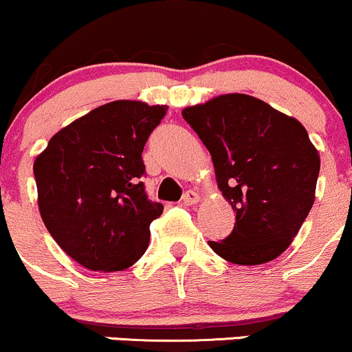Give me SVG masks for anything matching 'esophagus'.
Masks as SVG:
<instances>
[{
	"mask_svg": "<svg viewBox=\"0 0 352 352\" xmlns=\"http://www.w3.org/2000/svg\"><path fill=\"white\" fill-rule=\"evenodd\" d=\"M199 200L200 195L197 192H193V190H188V192H185L184 197H182V201H184V205H187V207L199 204Z\"/></svg>",
	"mask_w": 352,
	"mask_h": 352,
	"instance_id": "obj_1",
	"label": "esophagus"
}]
</instances>
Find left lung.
Returning a JSON list of instances; mask_svg holds the SVG:
<instances>
[{"mask_svg":"<svg viewBox=\"0 0 352 352\" xmlns=\"http://www.w3.org/2000/svg\"><path fill=\"white\" fill-rule=\"evenodd\" d=\"M182 116L208 148L218 188L236 213L233 232L208 245L235 265L280 256L314 204L319 155L306 129L246 94L220 96Z\"/></svg>","mask_w":352,"mask_h":352,"instance_id":"8db88e82","label":"left lung"}]
</instances>
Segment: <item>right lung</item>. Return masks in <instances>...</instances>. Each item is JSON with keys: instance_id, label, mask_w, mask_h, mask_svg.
Here are the masks:
<instances>
[{"instance_id": "obj_1", "label": "right lung", "mask_w": 352, "mask_h": 352, "mask_svg": "<svg viewBox=\"0 0 352 352\" xmlns=\"http://www.w3.org/2000/svg\"><path fill=\"white\" fill-rule=\"evenodd\" d=\"M165 106L116 100L60 129L34 160L41 218L92 272H120L145 253L164 205L145 192L144 145Z\"/></svg>"}]
</instances>
